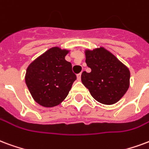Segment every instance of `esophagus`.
Here are the masks:
<instances>
[{
    "mask_svg": "<svg viewBox=\"0 0 149 149\" xmlns=\"http://www.w3.org/2000/svg\"><path fill=\"white\" fill-rule=\"evenodd\" d=\"M77 77L78 80H80V79H81V72H80V73H79V74H77Z\"/></svg>",
    "mask_w": 149,
    "mask_h": 149,
    "instance_id": "esophagus-1",
    "label": "esophagus"
}]
</instances>
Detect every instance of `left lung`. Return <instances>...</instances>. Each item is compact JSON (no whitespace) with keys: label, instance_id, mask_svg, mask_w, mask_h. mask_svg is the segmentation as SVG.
Segmentation results:
<instances>
[{"label":"left lung","instance_id":"1","mask_svg":"<svg viewBox=\"0 0 149 149\" xmlns=\"http://www.w3.org/2000/svg\"><path fill=\"white\" fill-rule=\"evenodd\" d=\"M85 56L86 64L91 71H84L81 80L91 96L106 105L119 101L130 87L129 69L103 47L86 49Z\"/></svg>","mask_w":149,"mask_h":149}]
</instances>
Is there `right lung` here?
<instances>
[{
    "mask_svg": "<svg viewBox=\"0 0 149 149\" xmlns=\"http://www.w3.org/2000/svg\"><path fill=\"white\" fill-rule=\"evenodd\" d=\"M67 49L53 47L36 58L27 67L25 82L36 102L53 107L69 94L77 76L72 64L65 59Z\"/></svg>",
    "mask_w": 149,
    "mask_h": 149,
    "instance_id": "obj_1",
    "label": "right lung"
}]
</instances>
